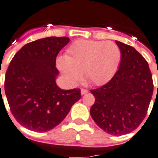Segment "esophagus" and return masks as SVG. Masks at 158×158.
Masks as SVG:
<instances>
[{
    "mask_svg": "<svg viewBox=\"0 0 158 158\" xmlns=\"http://www.w3.org/2000/svg\"><path fill=\"white\" fill-rule=\"evenodd\" d=\"M88 93V90L85 89H81V94L84 95L85 94H87Z\"/></svg>",
    "mask_w": 158,
    "mask_h": 158,
    "instance_id": "34e87169",
    "label": "esophagus"
}]
</instances>
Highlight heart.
Here are the masks:
<instances>
[{"mask_svg":"<svg viewBox=\"0 0 158 158\" xmlns=\"http://www.w3.org/2000/svg\"><path fill=\"white\" fill-rule=\"evenodd\" d=\"M120 59V49L114 42L80 40L71 44L65 57L58 59L57 65L71 84L78 83L84 72L91 84L100 85L111 79Z\"/></svg>","mask_w":158,"mask_h":158,"instance_id":"heart-1","label":"heart"}]
</instances>
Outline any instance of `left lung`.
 <instances>
[{"mask_svg":"<svg viewBox=\"0 0 158 158\" xmlns=\"http://www.w3.org/2000/svg\"><path fill=\"white\" fill-rule=\"evenodd\" d=\"M115 42L121 52L118 69L110 81L90 90L95 98L90 114L104 132L120 136L136 129L146 117L153 82L143 55L128 44Z\"/></svg>","mask_w":158,"mask_h":158,"instance_id":"left-lung-1","label":"left lung"}]
</instances>
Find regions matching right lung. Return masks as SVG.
I'll return each mask as SVG.
<instances>
[{"label": "right lung", "instance_id": "add662e5", "mask_svg": "<svg viewBox=\"0 0 158 158\" xmlns=\"http://www.w3.org/2000/svg\"><path fill=\"white\" fill-rule=\"evenodd\" d=\"M69 37H47L25 44L13 57L5 77V93L10 112L23 127L47 132L67 116L81 98L79 89L57 86L58 54Z\"/></svg>", "mask_w": 158, "mask_h": 158}]
</instances>
